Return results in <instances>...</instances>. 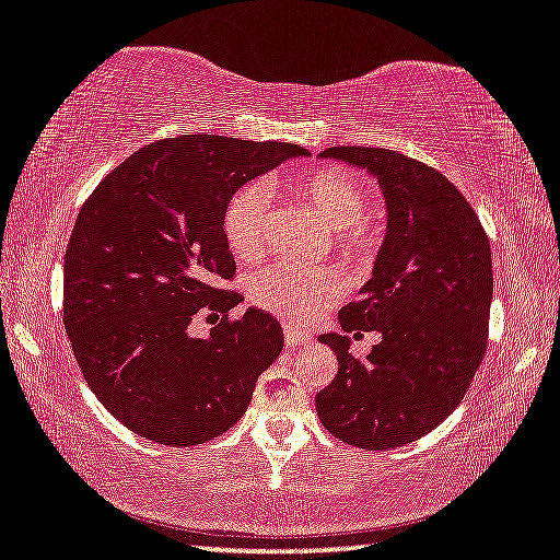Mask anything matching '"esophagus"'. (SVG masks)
Here are the masks:
<instances>
[{"label":"esophagus","mask_w":560,"mask_h":560,"mask_svg":"<svg viewBox=\"0 0 560 560\" xmlns=\"http://www.w3.org/2000/svg\"><path fill=\"white\" fill-rule=\"evenodd\" d=\"M308 341H312L308 339V334L299 331V328H294V326H283V343L287 346H304Z\"/></svg>","instance_id":"1"}]
</instances>
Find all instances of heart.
Returning <instances> with one entry per match:
<instances>
[{
  "instance_id": "1",
  "label": "heart",
  "mask_w": 560,
  "mask_h": 560,
  "mask_svg": "<svg viewBox=\"0 0 560 560\" xmlns=\"http://www.w3.org/2000/svg\"><path fill=\"white\" fill-rule=\"evenodd\" d=\"M289 191L312 207L331 226L334 252L349 264H369L384 246L386 229L376 217L366 214L369 191L357 176L339 166H316L291 174ZM271 191L261 182H252L229 199L221 214V234L236 259L248 261L261 252L269 229ZM341 281L326 266L269 264L246 277V296L254 306L287 322L306 324L339 296Z\"/></svg>"
}]
</instances>
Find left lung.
I'll use <instances>...</instances> for the list:
<instances>
[{"label":"left lung","mask_w":560,"mask_h":560,"mask_svg":"<svg viewBox=\"0 0 560 560\" xmlns=\"http://www.w3.org/2000/svg\"><path fill=\"white\" fill-rule=\"evenodd\" d=\"M322 156L369 168L388 221L374 277L339 314L346 334L381 331V341L357 359L349 336H322L339 371L318 392L316 411L349 446L388 451L448 419L481 366L491 244L471 203L433 166L376 147H331Z\"/></svg>","instance_id":"1"}]
</instances>
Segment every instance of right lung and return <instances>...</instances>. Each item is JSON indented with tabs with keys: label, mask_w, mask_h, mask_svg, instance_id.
<instances>
[{
	"label": "right lung",
	"mask_w": 560,
	"mask_h": 560,
	"mask_svg": "<svg viewBox=\"0 0 560 560\" xmlns=\"http://www.w3.org/2000/svg\"><path fill=\"white\" fill-rule=\"evenodd\" d=\"M304 147L214 135L162 139L89 194L65 254V328L84 381L114 419L164 446L232 429L283 349L277 318L221 281L236 264L221 214L246 182ZM218 324L194 340V315Z\"/></svg>",
	"instance_id": "1"
}]
</instances>
